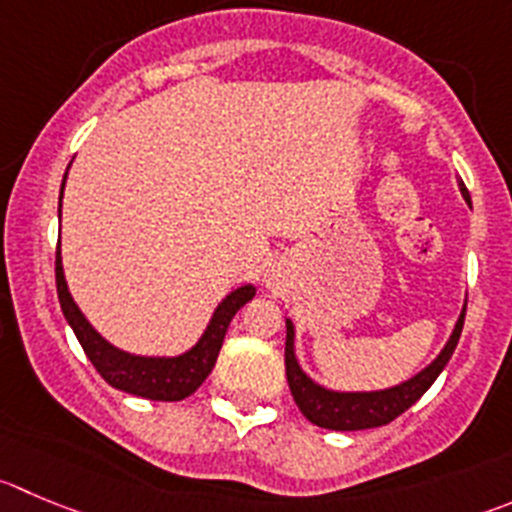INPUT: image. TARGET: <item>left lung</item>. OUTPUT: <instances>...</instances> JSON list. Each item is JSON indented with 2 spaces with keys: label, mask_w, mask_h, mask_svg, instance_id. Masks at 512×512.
<instances>
[{
  "label": "left lung",
  "mask_w": 512,
  "mask_h": 512,
  "mask_svg": "<svg viewBox=\"0 0 512 512\" xmlns=\"http://www.w3.org/2000/svg\"><path fill=\"white\" fill-rule=\"evenodd\" d=\"M462 196L470 203V193L462 186ZM462 324H465V309H462L460 319L455 324L450 342L440 352V357L422 369L417 377L407 379L399 387L382 389V392H332L319 384L311 382L304 372H301L299 362L294 357V326L286 321V379H289V389L294 394V402L299 405L301 415L316 427L324 430H339V432H352V430H369V427H382L397 420L405 410H410L417 399L432 387L445 364L450 362L452 352H455L457 342H460Z\"/></svg>",
  "instance_id": "8db88e82"
}]
</instances>
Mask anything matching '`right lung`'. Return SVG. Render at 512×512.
Segmentation results:
<instances>
[{"mask_svg":"<svg viewBox=\"0 0 512 512\" xmlns=\"http://www.w3.org/2000/svg\"><path fill=\"white\" fill-rule=\"evenodd\" d=\"M62 188H65V180H62ZM55 279L62 314L70 321L72 332L80 339L87 359H90L92 367L100 372V377L105 379L110 387L123 389V392L128 394H138V397L145 399H158V402H178V399H186L188 394H193L203 382H206L213 364H216L218 352H221L228 324H231V319L236 316V311L241 309L246 301H251L253 294H256L253 286H241V289L231 291V294L221 301V306H218L216 314H213L211 324H208L206 334H203L201 342H198L191 352L180 354V357L173 359H155L133 357V354L120 352L113 344H107L105 339L87 324V319L82 316V311L77 309L75 301H72L70 291H67L60 251H57L55 259Z\"/></svg>","mask_w":512,"mask_h":512,"instance_id":"obj_1","label":"right lung"}]
</instances>
